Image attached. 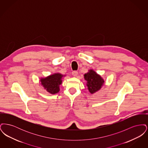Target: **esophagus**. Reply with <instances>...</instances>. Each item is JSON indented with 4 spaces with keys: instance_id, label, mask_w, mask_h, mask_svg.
Listing matches in <instances>:
<instances>
[{
    "instance_id": "obj_1",
    "label": "esophagus",
    "mask_w": 148,
    "mask_h": 148,
    "mask_svg": "<svg viewBox=\"0 0 148 148\" xmlns=\"http://www.w3.org/2000/svg\"><path fill=\"white\" fill-rule=\"evenodd\" d=\"M72 74H73V75L74 76V77H77V74H78V73H77V71H73L72 72Z\"/></svg>"
}]
</instances>
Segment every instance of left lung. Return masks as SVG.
Listing matches in <instances>:
<instances>
[{
	"label": "left lung",
	"instance_id": "1",
	"mask_svg": "<svg viewBox=\"0 0 148 148\" xmlns=\"http://www.w3.org/2000/svg\"><path fill=\"white\" fill-rule=\"evenodd\" d=\"M84 75L85 79L87 81V86L90 93L93 94L99 90L104 84V81L94 71L90 70Z\"/></svg>",
	"mask_w": 148,
	"mask_h": 148
}]
</instances>
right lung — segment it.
Returning a JSON list of instances; mask_svg holds the SVG:
<instances>
[{"label":"right lung","mask_w":148,"mask_h":148,"mask_svg":"<svg viewBox=\"0 0 148 148\" xmlns=\"http://www.w3.org/2000/svg\"><path fill=\"white\" fill-rule=\"evenodd\" d=\"M63 75L56 73L48 77L41 79L40 82L44 88L51 94H56L60 90L59 85L62 84Z\"/></svg>","instance_id":"add662e5"}]
</instances>
